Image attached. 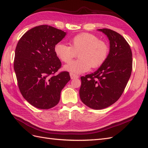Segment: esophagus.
Segmentation results:
<instances>
[{
    "label": "esophagus",
    "mask_w": 148,
    "mask_h": 148,
    "mask_svg": "<svg viewBox=\"0 0 148 148\" xmlns=\"http://www.w3.org/2000/svg\"><path fill=\"white\" fill-rule=\"evenodd\" d=\"M70 77H71V79H75V78H78V76L75 75L73 73H70Z\"/></svg>",
    "instance_id": "obj_1"
}]
</instances>
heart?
I'll return each mask as SVG.
<instances>
[{"mask_svg":"<svg viewBox=\"0 0 148 148\" xmlns=\"http://www.w3.org/2000/svg\"><path fill=\"white\" fill-rule=\"evenodd\" d=\"M70 46L58 43L54 52L59 59L69 63L79 53L80 59L64 66V69L71 73L79 74L86 72L92 68H97L107 59L109 47L104 41L97 36L83 33L75 36L70 40Z\"/></svg>","mask_w":148,"mask_h":148,"instance_id":"1","label":"heart"}]
</instances>
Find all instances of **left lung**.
<instances>
[{
  "mask_svg": "<svg viewBox=\"0 0 148 148\" xmlns=\"http://www.w3.org/2000/svg\"><path fill=\"white\" fill-rule=\"evenodd\" d=\"M109 38L110 51L104 64L91 74L82 77L79 97L91 109L106 108L117 101L131 76L132 52L126 40L110 29H98Z\"/></svg>",
  "mask_w": 148,
  "mask_h": 148,
  "instance_id": "left-lung-1",
  "label": "left lung"
}]
</instances>
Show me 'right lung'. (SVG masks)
Instances as JSON below:
<instances>
[{
	"label": "right lung",
	"instance_id": "right-lung-1",
	"mask_svg": "<svg viewBox=\"0 0 148 148\" xmlns=\"http://www.w3.org/2000/svg\"><path fill=\"white\" fill-rule=\"evenodd\" d=\"M65 35L61 29L40 25L28 30L18 42L13 64L18 85L23 97L36 108L56 106L70 80L68 71L55 75L62 64L54 47Z\"/></svg>",
	"mask_w": 148,
	"mask_h": 148
}]
</instances>
